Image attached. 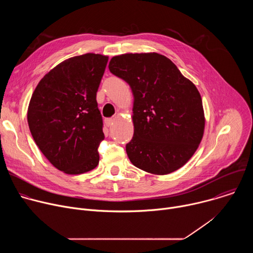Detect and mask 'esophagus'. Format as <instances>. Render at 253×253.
Returning <instances> with one entry per match:
<instances>
[{
	"label": "esophagus",
	"mask_w": 253,
	"mask_h": 253,
	"mask_svg": "<svg viewBox=\"0 0 253 253\" xmlns=\"http://www.w3.org/2000/svg\"><path fill=\"white\" fill-rule=\"evenodd\" d=\"M114 121H115V119H114V118H107V119L105 120V124H106V126L110 127V126H112V125H113Z\"/></svg>",
	"instance_id": "obj_1"
}]
</instances>
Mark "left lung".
Instances as JSON below:
<instances>
[{
    "mask_svg": "<svg viewBox=\"0 0 253 253\" xmlns=\"http://www.w3.org/2000/svg\"><path fill=\"white\" fill-rule=\"evenodd\" d=\"M109 70L129 84L134 96V135L126 144L132 164L157 175L182 167L204 132L202 100L195 85L157 53L115 56Z\"/></svg>",
    "mask_w": 253,
    "mask_h": 253,
    "instance_id": "obj_1",
    "label": "left lung"
}]
</instances>
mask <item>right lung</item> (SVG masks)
Returning <instances> with one entry per match:
<instances>
[{
	"mask_svg": "<svg viewBox=\"0 0 253 253\" xmlns=\"http://www.w3.org/2000/svg\"><path fill=\"white\" fill-rule=\"evenodd\" d=\"M108 57L88 53L65 60L36 87L28 124L45 157L67 174H82L99 163L104 140L96 94Z\"/></svg>",
	"mask_w": 253,
	"mask_h": 253,
	"instance_id": "obj_1",
	"label": "right lung"
}]
</instances>
